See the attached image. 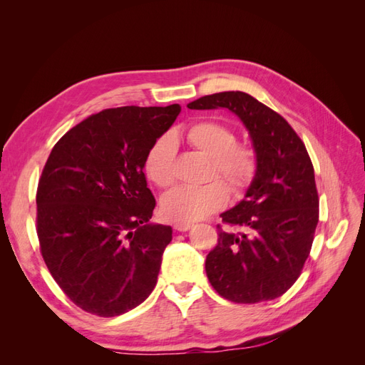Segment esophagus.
Returning <instances> with one entry per match:
<instances>
[{"instance_id":"1","label":"esophagus","mask_w":365,"mask_h":365,"mask_svg":"<svg viewBox=\"0 0 365 365\" xmlns=\"http://www.w3.org/2000/svg\"><path fill=\"white\" fill-rule=\"evenodd\" d=\"M173 228L176 231H187V230L192 228V224L190 222H178V224L173 225Z\"/></svg>"}]
</instances>
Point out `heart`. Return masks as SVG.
<instances>
[{
	"label": "heart",
	"instance_id": "obj_1",
	"mask_svg": "<svg viewBox=\"0 0 365 365\" xmlns=\"http://www.w3.org/2000/svg\"><path fill=\"white\" fill-rule=\"evenodd\" d=\"M185 138L195 149L212 157V176L219 175L233 193L244 192L254 178L257 157L244 143H235L236 135L228 126L215 120H200L185 130ZM176 140L164 134L152 143L145 160L148 178L158 187L175 181ZM222 181L205 185H180L165 193L161 212L172 222H195L222 208L228 201V189Z\"/></svg>",
	"mask_w": 365,
	"mask_h": 365
}]
</instances>
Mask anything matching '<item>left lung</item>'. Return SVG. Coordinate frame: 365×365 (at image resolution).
<instances>
[{
  "label": "left lung",
  "mask_w": 365,
  "mask_h": 365,
  "mask_svg": "<svg viewBox=\"0 0 365 365\" xmlns=\"http://www.w3.org/2000/svg\"><path fill=\"white\" fill-rule=\"evenodd\" d=\"M190 109L225 108L248 130L257 169L244 200L220 213L205 272L216 292L235 303L274 300L300 275L318 224V193L303 141L280 114L242 91L204 96Z\"/></svg>",
  "instance_id": "8db88e82"
}]
</instances>
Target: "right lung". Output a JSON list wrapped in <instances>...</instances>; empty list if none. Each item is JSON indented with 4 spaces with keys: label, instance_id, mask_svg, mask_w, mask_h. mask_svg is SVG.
Listing matches in <instances>:
<instances>
[{
    "label": "right lung",
    "instance_id": "1",
    "mask_svg": "<svg viewBox=\"0 0 365 365\" xmlns=\"http://www.w3.org/2000/svg\"><path fill=\"white\" fill-rule=\"evenodd\" d=\"M180 113L178 103L105 109L50 153L36 193L41 252L86 312L121 315L155 288L172 227L149 220L157 202L143 170L152 143Z\"/></svg>",
    "mask_w": 365,
    "mask_h": 365
}]
</instances>
